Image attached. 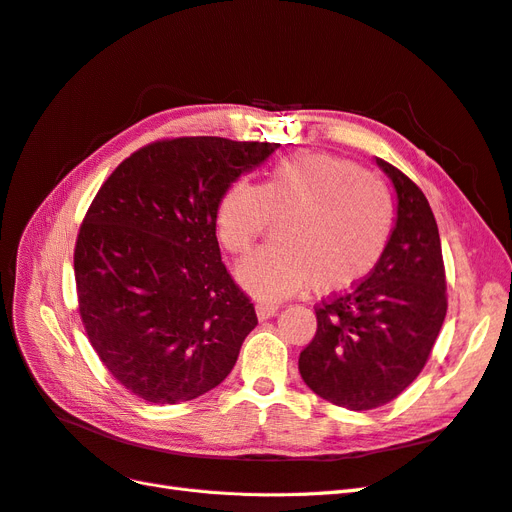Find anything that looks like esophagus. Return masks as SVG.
I'll return each mask as SVG.
<instances>
[{"label":"esophagus","mask_w":512,"mask_h":512,"mask_svg":"<svg viewBox=\"0 0 512 512\" xmlns=\"http://www.w3.org/2000/svg\"><path fill=\"white\" fill-rule=\"evenodd\" d=\"M277 309H280V305L277 303L260 301V303H256V316H258V320H269L277 314Z\"/></svg>","instance_id":"esophagus-1"}]
</instances>
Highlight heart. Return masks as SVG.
<instances>
[{
    "mask_svg": "<svg viewBox=\"0 0 512 512\" xmlns=\"http://www.w3.org/2000/svg\"><path fill=\"white\" fill-rule=\"evenodd\" d=\"M269 220L273 241L237 271L245 290L282 299L307 288L342 292L376 269L389 247L395 205L386 185L324 151L277 160L258 185L232 181L215 205V235L230 256L250 254Z\"/></svg>",
    "mask_w": 512,
    "mask_h": 512,
    "instance_id": "obj_1",
    "label": "heart"
}]
</instances>
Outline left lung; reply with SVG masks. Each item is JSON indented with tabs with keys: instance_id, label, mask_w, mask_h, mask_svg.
<instances>
[{
	"instance_id": "obj_1",
	"label": "left lung",
	"mask_w": 512,
	"mask_h": 512,
	"mask_svg": "<svg viewBox=\"0 0 512 512\" xmlns=\"http://www.w3.org/2000/svg\"><path fill=\"white\" fill-rule=\"evenodd\" d=\"M397 194L395 228L363 282L316 307L318 329L299 356L303 382L348 410L389 404L421 374L446 316L438 224L418 185L376 158Z\"/></svg>"
}]
</instances>
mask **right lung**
Returning <instances> with one entry per match:
<instances>
[{
	"mask_svg": "<svg viewBox=\"0 0 512 512\" xmlns=\"http://www.w3.org/2000/svg\"><path fill=\"white\" fill-rule=\"evenodd\" d=\"M277 143L181 136L134 151L98 190L74 247L79 312L113 378L151 404L215 389L258 324L226 271L215 205Z\"/></svg>",
	"mask_w": 512,
	"mask_h": 512,
	"instance_id": "add662e5",
	"label": "right lung"
}]
</instances>
